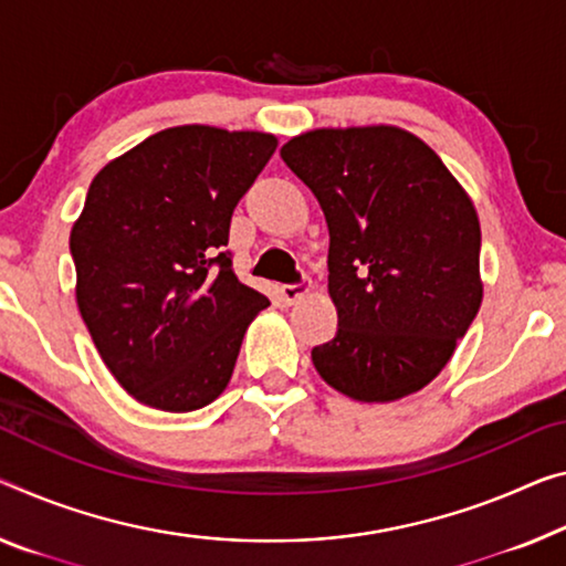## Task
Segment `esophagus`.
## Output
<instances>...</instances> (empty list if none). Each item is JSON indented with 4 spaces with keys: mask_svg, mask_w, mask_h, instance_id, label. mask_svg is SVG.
I'll return each instance as SVG.
<instances>
[{
    "mask_svg": "<svg viewBox=\"0 0 566 566\" xmlns=\"http://www.w3.org/2000/svg\"><path fill=\"white\" fill-rule=\"evenodd\" d=\"M308 293H311V283L301 281L298 285H283V289H281V298L291 306V303H298V301L303 298V295H308Z\"/></svg>",
    "mask_w": 566,
    "mask_h": 566,
    "instance_id": "esophagus-1",
    "label": "esophagus"
}]
</instances>
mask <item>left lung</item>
Segmentation results:
<instances>
[{
	"mask_svg": "<svg viewBox=\"0 0 566 566\" xmlns=\"http://www.w3.org/2000/svg\"><path fill=\"white\" fill-rule=\"evenodd\" d=\"M281 159L318 199L338 328L313 367L356 402L428 387L483 301L481 222L420 136L374 124L313 128Z\"/></svg>",
	"mask_w": 566,
	"mask_h": 566,
	"instance_id": "1",
	"label": "left lung"
}]
</instances>
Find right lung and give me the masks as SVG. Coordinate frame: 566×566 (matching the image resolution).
Here are the masks:
<instances>
[{
	"label": "right lung",
	"mask_w": 566,
	"mask_h": 566,
	"mask_svg": "<svg viewBox=\"0 0 566 566\" xmlns=\"http://www.w3.org/2000/svg\"><path fill=\"white\" fill-rule=\"evenodd\" d=\"M273 134L164 128L95 174L71 230L75 303L113 379L136 402L192 412L224 392L263 293L228 253L232 210Z\"/></svg>",
	"instance_id": "add662e5"
}]
</instances>
